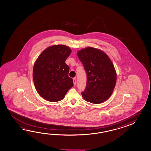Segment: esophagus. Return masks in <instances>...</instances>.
Masks as SVG:
<instances>
[{
  "label": "esophagus",
  "mask_w": 151,
  "mask_h": 151,
  "mask_svg": "<svg viewBox=\"0 0 151 151\" xmlns=\"http://www.w3.org/2000/svg\"><path fill=\"white\" fill-rule=\"evenodd\" d=\"M73 81L74 85L75 86V85H76V82H77V80H76V78H74V79H73Z\"/></svg>",
  "instance_id": "esophagus-1"
}]
</instances>
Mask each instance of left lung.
I'll use <instances>...</instances> for the list:
<instances>
[{
    "label": "left lung",
    "mask_w": 151,
    "mask_h": 151,
    "mask_svg": "<svg viewBox=\"0 0 151 151\" xmlns=\"http://www.w3.org/2000/svg\"><path fill=\"white\" fill-rule=\"evenodd\" d=\"M77 55L87 74L86 86L81 92L83 99L96 104L106 101L112 94L116 81L112 61L104 52L93 47L82 49Z\"/></svg>",
    "instance_id": "1"
}]
</instances>
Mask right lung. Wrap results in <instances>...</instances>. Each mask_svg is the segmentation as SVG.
<instances>
[{"instance_id": "obj_1", "label": "right lung", "mask_w": 151, "mask_h": 151, "mask_svg": "<svg viewBox=\"0 0 151 151\" xmlns=\"http://www.w3.org/2000/svg\"><path fill=\"white\" fill-rule=\"evenodd\" d=\"M71 50L64 45L45 49L38 57L33 69L35 88L44 99L51 102L60 101L73 86L68 77L70 68L66 64Z\"/></svg>"}]
</instances>
